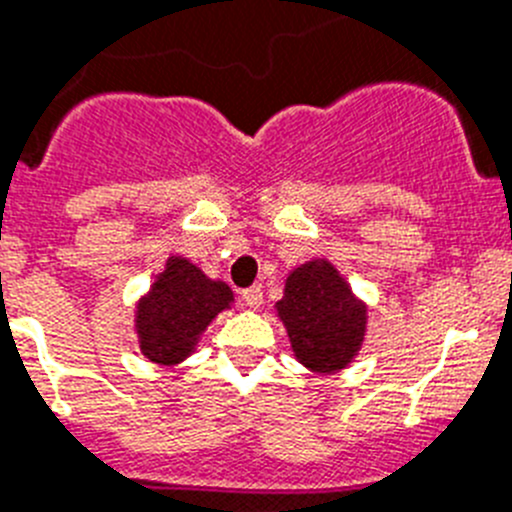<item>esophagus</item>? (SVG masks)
<instances>
[{"mask_svg":"<svg viewBox=\"0 0 512 512\" xmlns=\"http://www.w3.org/2000/svg\"><path fill=\"white\" fill-rule=\"evenodd\" d=\"M242 303L247 308H260L262 306V288L260 285H252V288L242 290Z\"/></svg>","mask_w":512,"mask_h":512,"instance_id":"34e87169","label":"esophagus"}]
</instances>
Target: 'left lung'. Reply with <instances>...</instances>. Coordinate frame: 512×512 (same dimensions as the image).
Here are the masks:
<instances>
[{"instance_id": "left-lung-1", "label": "left lung", "mask_w": 512, "mask_h": 512, "mask_svg": "<svg viewBox=\"0 0 512 512\" xmlns=\"http://www.w3.org/2000/svg\"><path fill=\"white\" fill-rule=\"evenodd\" d=\"M278 313L293 352L313 372L347 367L365 339V306L326 260H313L290 273Z\"/></svg>"}]
</instances>
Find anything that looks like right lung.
<instances>
[{
    "mask_svg": "<svg viewBox=\"0 0 512 512\" xmlns=\"http://www.w3.org/2000/svg\"><path fill=\"white\" fill-rule=\"evenodd\" d=\"M232 303V290L209 280L199 267L173 257L137 306L140 349L150 362L178 365L191 354L201 331Z\"/></svg>",
    "mask_w": 512,
    "mask_h": 512,
    "instance_id": "add662e5",
    "label": "right lung"
}]
</instances>
